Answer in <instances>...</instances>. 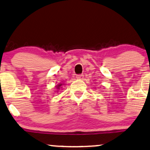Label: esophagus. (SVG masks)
Instances as JSON below:
<instances>
[{
	"instance_id": "esophagus-1",
	"label": "esophagus",
	"mask_w": 150,
	"mask_h": 150,
	"mask_svg": "<svg viewBox=\"0 0 150 150\" xmlns=\"http://www.w3.org/2000/svg\"><path fill=\"white\" fill-rule=\"evenodd\" d=\"M76 77H77V79H80V80H82L83 77H84V75H82H82H77Z\"/></svg>"
}]
</instances>
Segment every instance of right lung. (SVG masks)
Segmentation results:
<instances>
[{
	"label": "right lung",
	"instance_id": "right-lung-1",
	"mask_svg": "<svg viewBox=\"0 0 150 150\" xmlns=\"http://www.w3.org/2000/svg\"><path fill=\"white\" fill-rule=\"evenodd\" d=\"M63 84H61V83H60V84H57V86H56V88H57V91H57V93H58V92H59V89H61V88H62V87H61V86H62V85H63Z\"/></svg>",
	"mask_w": 150,
	"mask_h": 150
}]
</instances>
